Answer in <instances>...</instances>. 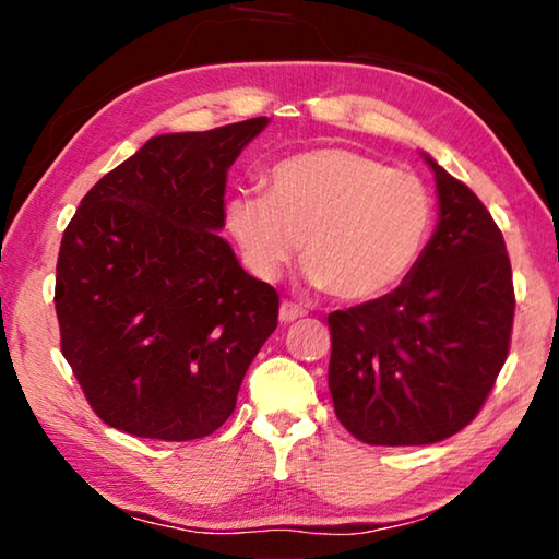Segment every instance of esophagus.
I'll list each match as a JSON object with an SVG mask.
<instances>
[{
  "instance_id": "esophagus-1",
  "label": "esophagus",
  "mask_w": 559,
  "mask_h": 559,
  "mask_svg": "<svg viewBox=\"0 0 559 559\" xmlns=\"http://www.w3.org/2000/svg\"><path fill=\"white\" fill-rule=\"evenodd\" d=\"M302 316H306V308H302L300 302H293V300L281 302L278 318H281L283 325H288V323H293V320H298V318H302Z\"/></svg>"
}]
</instances>
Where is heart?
<instances>
[{
    "label": "heart",
    "instance_id": "heart-1",
    "mask_svg": "<svg viewBox=\"0 0 559 559\" xmlns=\"http://www.w3.org/2000/svg\"><path fill=\"white\" fill-rule=\"evenodd\" d=\"M266 194L236 192L226 226L249 269L276 278L302 241L308 281L343 300H374L416 269L437 204L421 177L345 147L269 167Z\"/></svg>",
    "mask_w": 559,
    "mask_h": 559
}]
</instances>
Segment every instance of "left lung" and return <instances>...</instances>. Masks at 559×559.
<instances>
[{
  "label": "left lung",
  "instance_id": "left-lung-1",
  "mask_svg": "<svg viewBox=\"0 0 559 559\" xmlns=\"http://www.w3.org/2000/svg\"><path fill=\"white\" fill-rule=\"evenodd\" d=\"M439 226L382 298L328 316L335 414L372 447H424L476 419L506 365L513 271L493 216L431 157Z\"/></svg>",
  "mask_w": 559,
  "mask_h": 559
}]
</instances>
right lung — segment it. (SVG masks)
Returning <instances> with one entry per match:
<instances>
[{
	"mask_svg": "<svg viewBox=\"0 0 559 559\" xmlns=\"http://www.w3.org/2000/svg\"><path fill=\"white\" fill-rule=\"evenodd\" d=\"M266 122L147 140L66 226L53 293L61 353L108 427L192 441L231 416L278 325V293L216 231L226 169Z\"/></svg>",
	"mask_w": 559,
	"mask_h": 559,
	"instance_id": "add662e5",
	"label": "right lung"
}]
</instances>
